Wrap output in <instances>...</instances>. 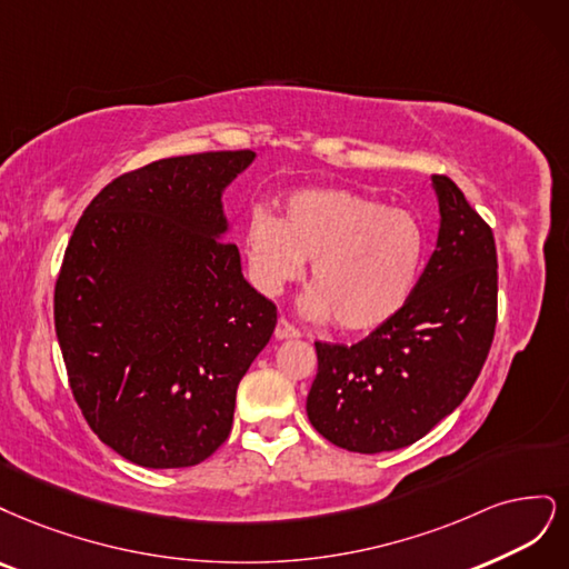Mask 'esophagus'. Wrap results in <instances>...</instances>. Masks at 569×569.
Returning a JSON list of instances; mask_svg holds the SVG:
<instances>
[{
  "label": "esophagus",
  "instance_id": "1",
  "mask_svg": "<svg viewBox=\"0 0 569 569\" xmlns=\"http://www.w3.org/2000/svg\"><path fill=\"white\" fill-rule=\"evenodd\" d=\"M273 336H277L279 340H288V338H298L300 331H298V328L292 326L286 317H281V319L277 321V331H273Z\"/></svg>",
  "mask_w": 569,
  "mask_h": 569
}]
</instances>
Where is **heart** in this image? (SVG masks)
Wrapping results in <instances>:
<instances>
[{
    "mask_svg": "<svg viewBox=\"0 0 569 569\" xmlns=\"http://www.w3.org/2000/svg\"><path fill=\"white\" fill-rule=\"evenodd\" d=\"M252 281L279 292L311 262L305 309L363 333L411 298L423 264V231L401 210L345 189H311L286 200L283 219L254 212L246 229Z\"/></svg>",
    "mask_w": 569,
    "mask_h": 569,
    "instance_id": "obj_1",
    "label": "heart"
}]
</instances>
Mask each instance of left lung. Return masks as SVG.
<instances>
[{
    "mask_svg": "<svg viewBox=\"0 0 569 569\" xmlns=\"http://www.w3.org/2000/svg\"><path fill=\"white\" fill-rule=\"evenodd\" d=\"M437 248L397 315L345 347L317 340L307 416L328 442L357 453L409 447L478 380L497 331V243L447 174Z\"/></svg>",
    "mask_w": 569,
    "mask_h": 569,
    "instance_id": "obj_1",
    "label": "left lung"
}]
</instances>
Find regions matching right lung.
<instances>
[{"instance_id": "obj_1", "label": "right lung", "mask_w": 569, "mask_h": 569, "mask_svg": "<svg viewBox=\"0 0 569 569\" xmlns=\"http://www.w3.org/2000/svg\"><path fill=\"white\" fill-rule=\"evenodd\" d=\"M254 153L162 158L103 187L72 231L53 323L72 397L103 445L143 468L206 461L277 305L241 273L222 191Z\"/></svg>"}]
</instances>
